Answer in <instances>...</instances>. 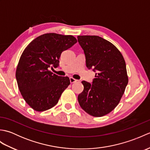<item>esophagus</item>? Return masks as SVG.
<instances>
[{"label": "esophagus", "mask_w": 150, "mask_h": 150, "mask_svg": "<svg viewBox=\"0 0 150 150\" xmlns=\"http://www.w3.org/2000/svg\"><path fill=\"white\" fill-rule=\"evenodd\" d=\"M69 81H70V82H71V84L74 83V82H76L77 81V80H76V79H73V77H70V78H69Z\"/></svg>", "instance_id": "obj_1"}]
</instances>
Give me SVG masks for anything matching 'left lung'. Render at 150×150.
Segmentation results:
<instances>
[{
	"label": "left lung",
	"instance_id": "obj_1",
	"mask_svg": "<svg viewBox=\"0 0 150 150\" xmlns=\"http://www.w3.org/2000/svg\"><path fill=\"white\" fill-rule=\"evenodd\" d=\"M88 69L97 71L92 84L82 81L84 90L78 101L86 112L103 117L115 109L122 97L128 77L125 60L112 43L95 35L78 36Z\"/></svg>",
	"mask_w": 150,
	"mask_h": 150
}]
</instances>
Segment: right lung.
<instances>
[{
  "mask_svg": "<svg viewBox=\"0 0 150 150\" xmlns=\"http://www.w3.org/2000/svg\"><path fill=\"white\" fill-rule=\"evenodd\" d=\"M77 42L72 35L46 33L31 41L22 53L16 79L22 97L34 110L55 106L69 85L68 77H60L50 69L58 67L62 52Z\"/></svg>",
  "mask_w": 150,
  "mask_h": 150,
  "instance_id": "obj_1",
  "label": "right lung"
}]
</instances>
